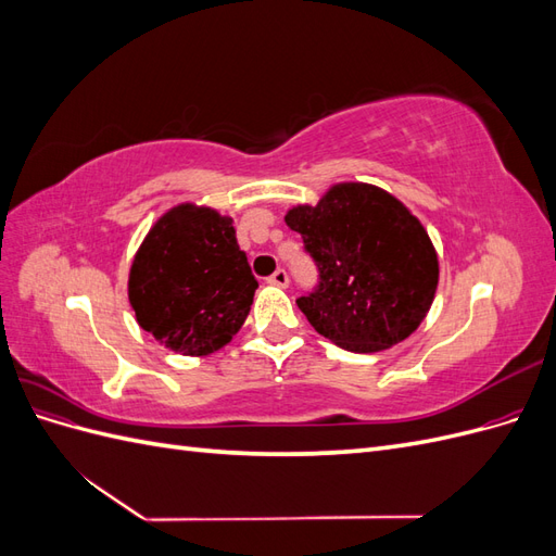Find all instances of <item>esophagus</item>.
I'll return each mask as SVG.
<instances>
[{
    "mask_svg": "<svg viewBox=\"0 0 556 556\" xmlns=\"http://www.w3.org/2000/svg\"><path fill=\"white\" fill-rule=\"evenodd\" d=\"M266 282H268V285H276V288H288V285H290V276H288V271H282V268H278V271H276L274 276L266 278Z\"/></svg>",
    "mask_w": 556,
    "mask_h": 556,
    "instance_id": "34e87169",
    "label": "esophagus"
}]
</instances>
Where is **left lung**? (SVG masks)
<instances>
[{"mask_svg":"<svg viewBox=\"0 0 556 556\" xmlns=\"http://www.w3.org/2000/svg\"><path fill=\"white\" fill-rule=\"evenodd\" d=\"M285 223L319 266L317 292L296 299L317 333L350 352L406 341L439 288V252L401 199L371 182H333L317 204H296Z\"/></svg>","mask_w":556,"mask_h":556,"instance_id":"8db88e82","label":"left lung"}]
</instances>
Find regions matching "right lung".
<instances>
[{"label":"right lung","mask_w":556,"mask_h":556,"mask_svg":"<svg viewBox=\"0 0 556 556\" xmlns=\"http://www.w3.org/2000/svg\"><path fill=\"white\" fill-rule=\"evenodd\" d=\"M255 290L233 217L194 201L157 217L127 278L139 327L185 357L225 348L243 327Z\"/></svg>","instance_id":"obj_1"}]
</instances>
